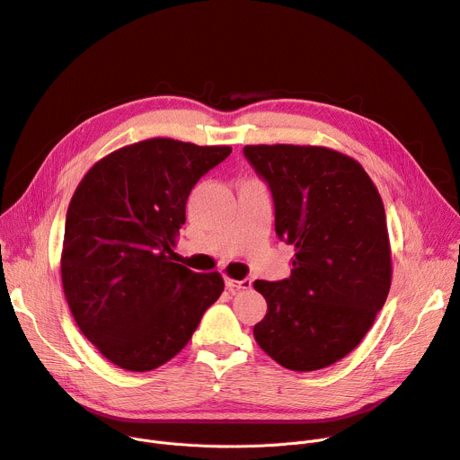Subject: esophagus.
<instances>
[{
	"label": "esophagus",
	"instance_id": "1",
	"mask_svg": "<svg viewBox=\"0 0 460 460\" xmlns=\"http://www.w3.org/2000/svg\"><path fill=\"white\" fill-rule=\"evenodd\" d=\"M226 287L229 292H238V290H248L252 288V279H242V281H234L231 278H226Z\"/></svg>",
	"mask_w": 460,
	"mask_h": 460
}]
</instances>
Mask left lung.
<instances>
[{
  "label": "left lung",
  "instance_id": "8db88e82",
  "mask_svg": "<svg viewBox=\"0 0 460 460\" xmlns=\"http://www.w3.org/2000/svg\"><path fill=\"white\" fill-rule=\"evenodd\" d=\"M243 155L275 205V233L292 243L288 279L253 287L268 303L257 344L294 372H314L353 351L392 283L383 199L364 168L323 146L259 144Z\"/></svg>",
  "mask_w": 460,
  "mask_h": 460
}]
</instances>
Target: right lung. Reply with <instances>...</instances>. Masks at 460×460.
I'll list each match as a JSON object with an SVG mask.
<instances>
[{
  "mask_svg": "<svg viewBox=\"0 0 460 460\" xmlns=\"http://www.w3.org/2000/svg\"><path fill=\"white\" fill-rule=\"evenodd\" d=\"M231 146L147 138L119 147L77 185L60 253L70 313L86 339L129 372L155 370L192 339L224 292L218 271L173 262L198 179Z\"/></svg>",
  "mask_w": 460,
  "mask_h": 460,
  "instance_id": "1",
  "label": "right lung"
}]
</instances>
